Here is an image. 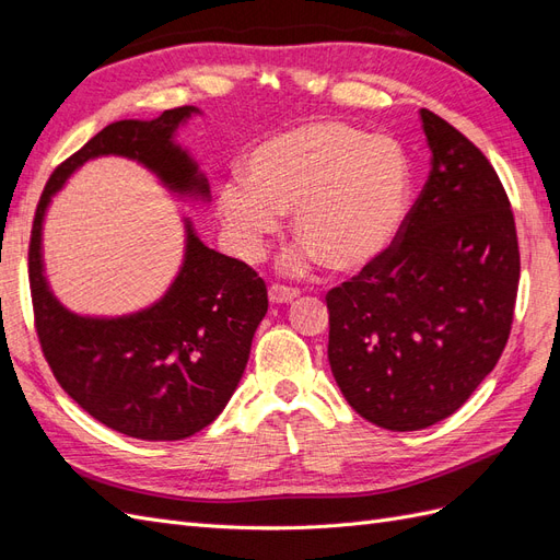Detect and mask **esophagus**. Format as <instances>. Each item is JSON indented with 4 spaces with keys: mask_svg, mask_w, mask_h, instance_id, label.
<instances>
[{
    "mask_svg": "<svg viewBox=\"0 0 560 560\" xmlns=\"http://www.w3.org/2000/svg\"><path fill=\"white\" fill-rule=\"evenodd\" d=\"M299 296V290L296 287H284V284H270L268 287V299L273 303H290Z\"/></svg>",
    "mask_w": 560,
    "mask_h": 560,
    "instance_id": "esophagus-1",
    "label": "esophagus"
}]
</instances>
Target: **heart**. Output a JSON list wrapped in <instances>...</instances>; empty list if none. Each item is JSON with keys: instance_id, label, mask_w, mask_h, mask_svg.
<instances>
[{"instance_id": "obj_1", "label": "heart", "mask_w": 560, "mask_h": 560, "mask_svg": "<svg viewBox=\"0 0 560 560\" xmlns=\"http://www.w3.org/2000/svg\"><path fill=\"white\" fill-rule=\"evenodd\" d=\"M247 182L219 189V214L235 252L259 261L292 212L299 243L284 254L287 273L322 264L358 273L395 243L409 208V165L389 140L341 121H311L261 142L245 163Z\"/></svg>"}]
</instances>
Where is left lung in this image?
I'll return each mask as SVG.
<instances>
[{
  "mask_svg": "<svg viewBox=\"0 0 560 560\" xmlns=\"http://www.w3.org/2000/svg\"><path fill=\"white\" fill-rule=\"evenodd\" d=\"M432 171L381 257L327 292L329 364L369 422L413 432L448 418L493 371L518 292L514 212L493 165L420 109Z\"/></svg>",
  "mask_w": 560,
  "mask_h": 560,
  "instance_id": "8db88e82",
  "label": "left lung"
}]
</instances>
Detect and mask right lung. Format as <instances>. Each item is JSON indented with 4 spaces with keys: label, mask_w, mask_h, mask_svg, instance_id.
Instances as JSON below:
<instances>
[{
    "label": "right lung",
    "mask_w": 560,
    "mask_h": 560,
    "mask_svg": "<svg viewBox=\"0 0 560 560\" xmlns=\"http://www.w3.org/2000/svg\"><path fill=\"white\" fill-rule=\"evenodd\" d=\"M196 112L175 107L154 121L128 118L100 130L48 177L30 235L35 327L56 381L103 425L147 442L186 439L224 411L268 311L266 282L245 261L202 245L186 222L184 264L161 301L121 317L77 315L48 290L42 224L50 196L67 177L109 154L142 163L179 196L208 200L206 175L173 140Z\"/></svg>",
    "instance_id": "add662e5"
}]
</instances>
